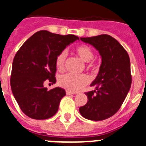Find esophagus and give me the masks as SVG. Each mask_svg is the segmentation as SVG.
Returning <instances> with one entry per match:
<instances>
[{
  "mask_svg": "<svg viewBox=\"0 0 146 146\" xmlns=\"http://www.w3.org/2000/svg\"><path fill=\"white\" fill-rule=\"evenodd\" d=\"M66 95H73V94H76V93H74V92H72L67 91V90H66Z\"/></svg>",
  "mask_w": 146,
  "mask_h": 146,
  "instance_id": "1",
  "label": "esophagus"
}]
</instances>
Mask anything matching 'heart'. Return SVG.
<instances>
[{
    "label": "heart",
    "mask_w": 146,
    "mask_h": 146,
    "mask_svg": "<svg viewBox=\"0 0 146 146\" xmlns=\"http://www.w3.org/2000/svg\"><path fill=\"white\" fill-rule=\"evenodd\" d=\"M74 53L84 62H89L94 57L93 50L86 44H80L76 47L74 49ZM66 58V54L64 51L59 53L56 57L55 64L59 71H63L64 70ZM88 67L89 69L95 70L96 69V65L94 62H89ZM89 82V77L86 74L67 73L61 76L58 80L60 86L72 92L80 91Z\"/></svg>",
    "instance_id": "obj_1"
}]
</instances>
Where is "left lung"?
Here are the masks:
<instances>
[{"label":"left lung","instance_id":"obj_1","mask_svg":"<svg viewBox=\"0 0 146 146\" xmlns=\"http://www.w3.org/2000/svg\"><path fill=\"white\" fill-rule=\"evenodd\" d=\"M80 39L99 51L102 64L91 84L96 89L86 92L88 102L80 107V112L88 120H104L117 112L129 92L132 82L129 57L111 35L104 34Z\"/></svg>","mask_w":146,"mask_h":146}]
</instances>
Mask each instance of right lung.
I'll use <instances>...</instances> for the list:
<instances>
[{"mask_svg":"<svg viewBox=\"0 0 146 146\" xmlns=\"http://www.w3.org/2000/svg\"><path fill=\"white\" fill-rule=\"evenodd\" d=\"M77 39L74 35H61L42 30L32 35L18 50L13 61L10 86L26 115L45 120L57 113L66 92L59 87L48 90L44 84L56 82V57Z\"/></svg>","mask_w":146,"mask_h":146,"instance_id":"obj_1","label":"right lung"}]
</instances>
